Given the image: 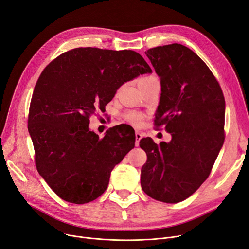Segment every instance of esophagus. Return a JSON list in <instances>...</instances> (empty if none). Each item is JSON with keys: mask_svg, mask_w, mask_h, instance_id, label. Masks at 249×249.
<instances>
[{"mask_svg": "<svg viewBox=\"0 0 249 249\" xmlns=\"http://www.w3.org/2000/svg\"><path fill=\"white\" fill-rule=\"evenodd\" d=\"M141 138H142V134H141L140 132L136 131V132H135V145H136V146L139 145V141H140Z\"/></svg>", "mask_w": 249, "mask_h": 249, "instance_id": "obj_1", "label": "esophagus"}]
</instances>
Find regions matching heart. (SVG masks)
Listing matches in <instances>:
<instances>
[{
  "mask_svg": "<svg viewBox=\"0 0 249 249\" xmlns=\"http://www.w3.org/2000/svg\"><path fill=\"white\" fill-rule=\"evenodd\" d=\"M160 84L158 77L152 74H148V75H144L140 77L138 80V86L140 89L143 88H148L151 87L153 85H158ZM144 115L140 112L137 111H128L124 114V119L126 120V122H128L129 124H131L135 127H139L141 126L143 123H144Z\"/></svg>",
  "mask_w": 249,
  "mask_h": 249,
  "instance_id": "1",
  "label": "heart"
}]
</instances>
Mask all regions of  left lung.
I'll return each instance as SVG.
<instances>
[{
	"mask_svg": "<svg viewBox=\"0 0 249 249\" xmlns=\"http://www.w3.org/2000/svg\"><path fill=\"white\" fill-rule=\"evenodd\" d=\"M145 54L161 85L154 127L173 138L160 144L140 140L147 155L140 184L150 198L175 204L193 195L212 171L225 139V99L213 72L190 48L174 43Z\"/></svg>",
	"mask_w": 249,
	"mask_h": 249,
	"instance_id": "left-lung-1",
	"label": "left lung"
}]
</instances>
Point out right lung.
I'll list each match as a JSON object with an SVG mask.
<instances>
[{"instance_id": "right-lung-1", "label": "right lung", "mask_w": 249, "mask_h": 249, "mask_svg": "<svg viewBox=\"0 0 249 249\" xmlns=\"http://www.w3.org/2000/svg\"><path fill=\"white\" fill-rule=\"evenodd\" d=\"M151 72L133 50L80 47L63 52L43 70L28 115L37 171L62 200L86 204L106 191L111 172L134 147L135 133L125 125L99 138L89 117L106 107L117 89Z\"/></svg>"}]
</instances>
